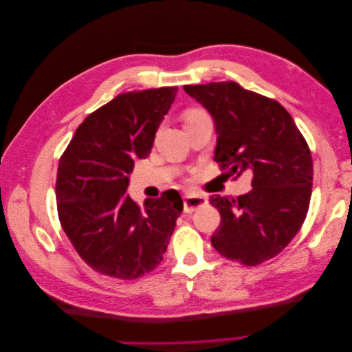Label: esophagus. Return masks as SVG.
Returning a JSON list of instances; mask_svg holds the SVG:
<instances>
[{"mask_svg":"<svg viewBox=\"0 0 352 352\" xmlns=\"http://www.w3.org/2000/svg\"><path fill=\"white\" fill-rule=\"evenodd\" d=\"M207 198L201 197V195H185L184 197V210L185 212H192L197 211L198 208L207 206Z\"/></svg>","mask_w":352,"mask_h":352,"instance_id":"1","label":"esophagus"}]
</instances>
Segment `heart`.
<instances>
[{"label": "heart", "instance_id": "heart-1", "mask_svg": "<svg viewBox=\"0 0 352 352\" xmlns=\"http://www.w3.org/2000/svg\"><path fill=\"white\" fill-rule=\"evenodd\" d=\"M201 114H206V113L202 111V110H199V109H189V110H186L184 113V122H185V124H188L190 120L197 119V117H199Z\"/></svg>", "mask_w": 352, "mask_h": 352}]
</instances>
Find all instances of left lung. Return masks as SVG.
I'll return each instance as SVG.
<instances>
[{
  "label": "left lung",
  "instance_id": "8db88e82",
  "mask_svg": "<svg viewBox=\"0 0 352 352\" xmlns=\"http://www.w3.org/2000/svg\"><path fill=\"white\" fill-rule=\"evenodd\" d=\"M216 123L214 160L221 172L252 173V189L236 198L211 195L220 226L211 243L228 260L258 265L278 255L301 229L310 207L313 158L282 105L236 82L185 85Z\"/></svg>",
  "mask_w": 352,
  "mask_h": 352
}]
</instances>
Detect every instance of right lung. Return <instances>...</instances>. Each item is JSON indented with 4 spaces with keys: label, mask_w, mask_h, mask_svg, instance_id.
Listing matches in <instances>:
<instances>
[{
    "label": "right lung",
    "mask_w": 352,
    "mask_h": 352,
    "mask_svg": "<svg viewBox=\"0 0 352 352\" xmlns=\"http://www.w3.org/2000/svg\"><path fill=\"white\" fill-rule=\"evenodd\" d=\"M177 87L117 95L91 113L60 157L56 197L61 228L95 272L132 280L153 272L184 210L177 190L138 206L124 192L136 158L151 153Z\"/></svg>",
    "instance_id": "obj_1"
}]
</instances>
